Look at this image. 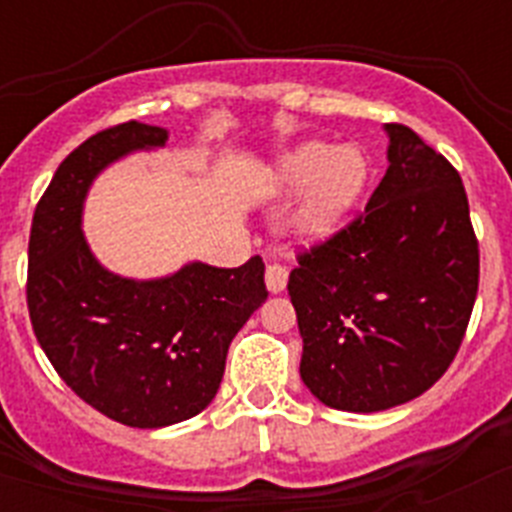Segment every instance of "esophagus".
I'll return each instance as SVG.
<instances>
[{
	"mask_svg": "<svg viewBox=\"0 0 512 512\" xmlns=\"http://www.w3.org/2000/svg\"><path fill=\"white\" fill-rule=\"evenodd\" d=\"M287 279H289V269L282 264V261L274 259L266 264V287H269V292L279 295V292L287 287Z\"/></svg>",
	"mask_w": 512,
	"mask_h": 512,
	"instance_id": "34e87169",
	"label": "esophagus"
}]
</instances>
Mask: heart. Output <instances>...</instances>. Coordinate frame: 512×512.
<instances>
[{
	"mask_svg": "<svg viewBox=\"0 0 512 512\" xmlns=\"http://www.w3.org/2000/svg\"><path fill=\"white\" fill-rule=\"evenodd\" d=\"M369 179V161L356 146L330 148L325 143H305L279 161L274 182L279 189H302L305 200L295 212V230L302 238H325L338 228L354 207Z\"/></svg>",
	"mask_w": 512,
	"mask_h": 512,
	"instance_id": "obj_1",
	"label": "heart"
}]
</instances>
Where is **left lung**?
Wrapping results in <instances>:
<instances>
[{"label": "left lung", "instance_id": "1", "mask_svg": "<svg viewBox=\"0 0 512 512\" xmlns=\"http://www.w3.org/2000/svg\"><path fill=\"white\" fill-rule=\"evenodd\" d=\"M390 166L364 210L297 253L289 297L300 374L323 405L377 413L423 395L467 333L479 243L461 176L415 130L387 125Z\"/></svg>", "mask_w": 512, "mask_h": 512}]
</instances>
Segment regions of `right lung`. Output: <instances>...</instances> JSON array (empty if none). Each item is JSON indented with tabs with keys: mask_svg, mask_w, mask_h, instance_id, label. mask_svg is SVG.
<instances>
[{
	"mask_svg": "<svg viewBox=\"0 0 512 512\" xmlns=\"http://www.w3.org/2000/svg\"><path fill=\"white\" fill-rule=\"evenodd\" d=\"M169 133L143 122L99 130L63 158L40 197L27 246V310L58 377L81 400L130 428H164L207 408L235 333L266 300L264 261L238 269L187 264L135 282L97 264L81 235L94 176Z\"/></svg>",
	"mask_w": 512,
	"mask_h": 512,
	"instance_id": "add662e5",
	"label": "right lung"
}]
</instances>
